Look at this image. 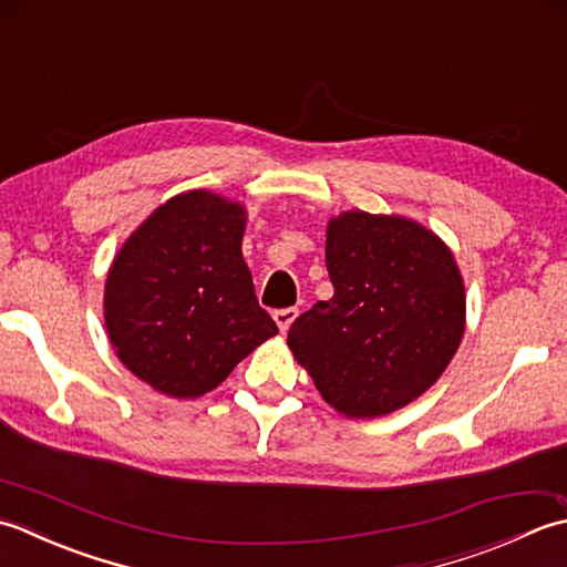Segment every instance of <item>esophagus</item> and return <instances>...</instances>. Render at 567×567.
<instances>
[{"label": "esophagus", "instance_id": "obj_1", "mask_svg": "<svg viewBox=\"0 0 567 567\" xmlns=\"http://www.w3.org/2000/svg\"><path fill=\"white\" fill-rule=\"evenodd\" d=\"M298 318V308H279V310H274V320H276V326H279V330L281 332H286L288 328H291V322Z\"/></svg>", "mask_w": 567, "mask_h": 567}]
</instances>
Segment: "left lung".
Returning <instances> with one entry per match:
<instances>
[{
    "instance_id": "left-lung-1",
    "label": "left lung",
    "mask_w": 567,
    "mask_h": 567,
    "mask_svg": "<svg viewBox=\"0 0 567 567\" xmlns=\"http://www.w3.org/2000/svg\"><path fill=\"white\" fill-rule=\"evenodd\" d=\"M326 267L334 293L300 313L288 348L330 406L350 419L419 399L453 360L465 288L453 254L396 215L330 219Z\"/></svg>"
}]
</instances>
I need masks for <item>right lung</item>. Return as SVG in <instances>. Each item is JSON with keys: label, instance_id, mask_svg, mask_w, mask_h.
<instances>
[{"label": "right lung", "instance_id": "obj_1", "mask_svg": "<svg viewBox=\"0 0 567 567\" xmlns=\"http://www.w3.org/2000/svg\"><path fill=\"white\" fill-rule=\"evenodd\" d=\"M245 210L193 190L146 219L114 259L105 322L117 357L161 394L213 391L279 328L241 259Z\"/></svg>", "mask_w": 567, "mask_h": 567}]
</instances>
